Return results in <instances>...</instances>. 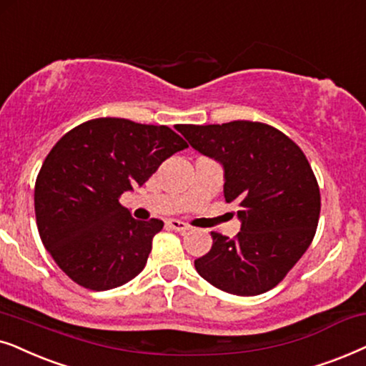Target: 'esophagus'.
<instances>
[{
	"label": "esophagus",
	"instance_id": "34e87169",
	"mask_svg": "<svg viewBox=\"0 0 366 366\" xmlns=\"http://www.w3.org/2000/svg\"><path fill=\"white\" fill-rule=\"evenodd\" d=\"M167 226H169L170 229H174V231H179V232H186V231H189V224L179 221V219H169Z\"/></svg>",
	"mask_w": 366,
	"mask_h": 366
}]
</instances>
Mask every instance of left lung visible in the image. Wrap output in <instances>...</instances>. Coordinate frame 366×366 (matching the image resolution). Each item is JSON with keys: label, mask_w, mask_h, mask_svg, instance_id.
<instances>
[{"label": "left lung", "mask_w": 366, "mask_h": 366, "mask_svg": "<svg viewBox=\"0 0 366 366\" xmlns=\"http://www.w3.org/2000/svg\"><path fill=\"white\" fill-rule=\"evenodd\" d=\"M177 130L194 149L224 165V197L239 206L241 231L232 239L212 231L211 251L194 261L197 272L231 295L272 290L305 254L318 227L320 187L303 150L261 122Z\"/></svg>", "instance_id": "obj_1"}]
</instances>
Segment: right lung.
Masks as SVG:
<instances>
[{
    "instance_id": "add662e5",
    "label": "right lung",
    "mask_w": 366,
    "mask_h": 366,
    "mask_svg": "<svg viewBox=\"0 0 366 366\" xmlns=\"http://www.w3.org/2000/svg\"><path fill=\"white\" fill-rule=\"evenodd\" d=\"M187 147L169 127L114 117L84 122L53 145L35 182L36 226L71 281L107 291L144 269L164 222L137 221L119 199Z\"/></svg>"
}]
</instances>
